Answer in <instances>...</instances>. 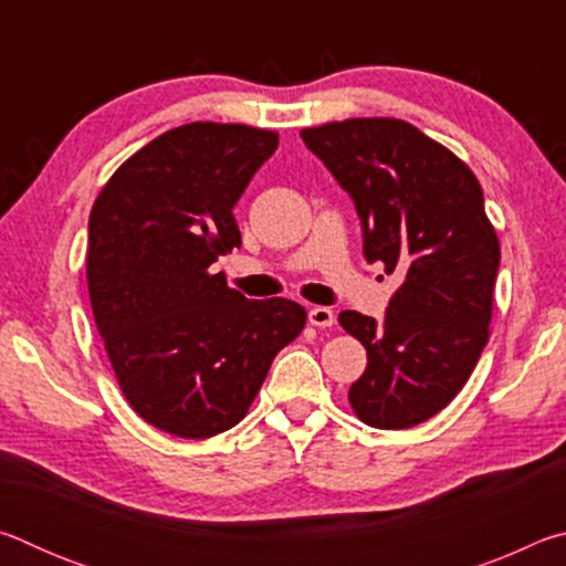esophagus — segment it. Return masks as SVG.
I'll list each match as a JSON object with an SVG mask.
<instances>
[{
  "label": "esophagus",
  "mask_w": 566,
  "mask_h": 566,
  "mask_svg": "<svg viewBox=\"0 0 566 566\" xmlns=\"http://www.w3.org/2000/svg\"><path fill=\"white\" fill-rule=\"evenodd\" d=\"M310 324L312 327H319V329H327L334 324V312L329 306H312L310 310Z\"/></svg>",
  "instance_id": "1"
}]
</instances>
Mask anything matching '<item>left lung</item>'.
<instances>
[{"label":"left lung","instance_id":"1","mask_svg":"<svg viewBox=\"0 0 566 566\" xmlns=\"http://www.w3.org/2000/svg\"><path fill=\"white\" fill-rule=\"evenodd\" d=\"M302 139L354 199L364 256L401 274L385 322L339 314L367 349L349 405L369 427H417L462 391L490 342L500 239L482 187L454 151L405 119L327 122Z\"/></svg>","mask_w":566,"mask_h":566}]
</instances>
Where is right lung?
I'll return each instance as SVG.
<instances>
[{"mask_svg":"<svg viewBox=\"0 0 566 566\" xmlns=\"http://www.w3.org/2000/svg\"><path fill=\"white\" fill-rule=\"evenodd\" d=\"M280 134L191 122L124 161L94 199L87 286L124 399L147 424L209 439L247 417L276 352L306 324L247 300L212 264L242 244L232 209Z\"/></svg>","mask_w":566,"mask_h":566,"instance_id":"obj_1","label":"right lung"}]
</instances>
